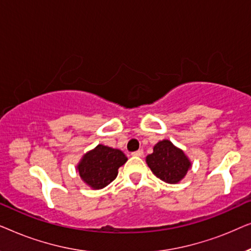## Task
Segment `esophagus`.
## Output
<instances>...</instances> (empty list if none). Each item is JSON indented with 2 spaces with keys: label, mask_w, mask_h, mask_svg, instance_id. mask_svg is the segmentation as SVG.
Listing matches in <instances>:
<instances>
[{
  "label": "esophagus",
  "mask_w": 251,
  "mask_h": 251,
  "mask_svg": "<svg viewBox=\"0 0 251 251\" xmlns=\"http://www.w3.org/2000/svg\"><path fill=\"white\" fill-rule=\"evenodd\" d=\"M132 155L133 156H143L144 155L143 150H138V151H136V152H132Z\"/></svg>",
  "instance_id": "esophagus-1"
}]
</instances>
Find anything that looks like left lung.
I'll return each instance as SVG.
<instances>
[{
    "label": "left lung",
    "instance_id": "8db88e82",
    "mask_svg": "<svg viewBox=\"0 0 251 251\" xmlns=\"http://www.w3.org/2000/svg\"><path fill=\"white\" fill-rule=\"evenodd\" d=\"M146 163L157 178L169 184L179 183L191 168V161L183 151L168 139L153 147V153L146 156Z\"/></svg>",
    "mask_w": 251,
    "mask_h": 251
}]
</instances>
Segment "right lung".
<instances>
[{
  "label": "right lung",
  "mask_w": 251,
  "mask_h": 251,
  "mask_svg": "<svg viewBox=\"0 0 251 251\" xmlns=\"http://www.w3.org/2000/svg\"><path fill=\"white\" fill-rule=\"evenodd\" d=\"M126 160L122 151L98 145L84 154L76 170L85 184L94 190H100L115 179L119 168Z\"/></svg>",
  "instance_id": "obj_1"
}]
</instances>
